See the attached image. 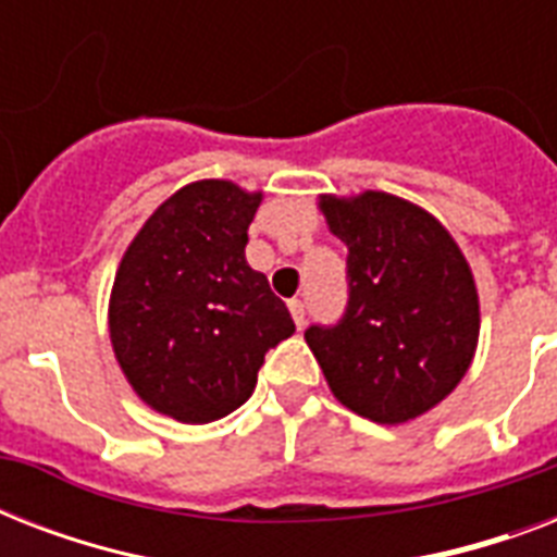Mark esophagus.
<instances>
[{"label":"esophagus","mask_w":557,"mask_h":557,"mask_svg":"<svg viewBox=\"0 0 557 557\" xmlns=\"http://www.w3.org/2000/svg\"><path fill=\"white\" fill-rule=\"evenodd\" d=\"M288 312H292V318H295L297 330H304V323H306L304 300H288Z\"/></svg>","instance_id":"1"}]
</instances>
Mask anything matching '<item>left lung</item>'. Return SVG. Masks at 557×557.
I'll list each match as a JSON object with an SVG mask.
<instances>
[{"label":"left lung","instance_id":"left-lung-1","mask_svg":"<svg viewBox=\"0 0 557 557\" xmlns=\"http://www.w3.org/2000/svg\"><path fill=\"white\" fill-rule=\"evenodd\" d=\"M347 243V312L309 326L306 344L341 405L379 424L436 407L474 361L480 300L454 236L413 201L367 190L321 196Z\"/></svg>","mask_w":557,"mask_h":557}]
</instances>
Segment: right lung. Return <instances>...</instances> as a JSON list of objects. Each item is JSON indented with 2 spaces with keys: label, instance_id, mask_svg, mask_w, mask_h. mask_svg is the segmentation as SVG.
Masks as SVG:
<instances>
[{
  "label": "right lung",
  "instance_id": "add662e5",
  "mask_svg": "<svg viewBox=\"0 0 557 557\" xmlns=\"http://www.w3.org/2000/svg\"><path fill=\"white\" fill-rule=\"evenodd\" d=\"M262 193L201 178L156 208L117 265L109 338L126 381L164 416L216 422L248 401L265 352L295 332L245 260Z\"/></svg>",
  "mask_w": 557,
  "mask_h": 557
}]
</instances>
